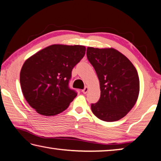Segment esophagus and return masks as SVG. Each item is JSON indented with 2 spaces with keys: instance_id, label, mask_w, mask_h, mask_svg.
<instances>
[{
  "instance_id": "obj_1",
  "label": "esophagus",
  "mask_w": 161,
  "mask_h": 161,
  "mask_svg": "<svg viewBox=\"0 0 161 161\" xmlns=\"http://www.w3.org/2000/svg\"><path fill=\"white\" fill-rule=\"evenodd\" d=\"M88 89H88V87H87V86H85V87L84 88V89H83L82 90H81V91H82L83 93L86 94V93L88 92Z\"/></svg>"
}]
</instances>
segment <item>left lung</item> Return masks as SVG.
I'll return each instance as SVG.
<instances>
[{"label": "left lung", "instance_id": "8db88e82", "mask_svg": "<svg viewBox=\"0 0 161 161\" xmlns=\"http://www.w3.org/2000/svg\"><path fill=\"white\" fill-rule=\"evenodd\" d=\"M86 56L96 72L101 91L98 101L91 104V111L100 120L118 121L130 111L137 100L140 80L136 68L112 48L88 47Z\"/></svg>", "mask_w": 161, "mask_h": 161}]
</instances>
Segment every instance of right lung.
Here are the masks:
<instances>
[{
  "label": "right lung",
  "instance_id": "add662e5",
  "mask_svg": "<svg viewBox=\"0 0 161 161\" xmlns=\"http://www.w3.org/2000/svg\"><path fill=\"white\" fill-rule=\"evenodd\" d=\"M81 45H53L28 58L20 72L22 93L31 108L44 116L64 112L77 96L69 86L72 70L85 55Z\"/></svg>",
  "mask_w": 161,
  "mask_h": 161
}]
</instances>
